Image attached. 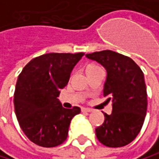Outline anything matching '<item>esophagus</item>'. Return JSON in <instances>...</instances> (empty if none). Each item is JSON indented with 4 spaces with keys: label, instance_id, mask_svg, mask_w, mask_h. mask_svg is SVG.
I'll return each mask as SVG.
<instances>
[{
    "label": "esophagus",
    "instance_id": "34e87169",
    "mask_svg": "<svg viewBox=\"0 0 159 159\" xmlns=\"http://www.w3.org/2000/svg\"><path fill=\"white\" fill-rule=\"evenodd\" d=\"M82 112L83 113H90L91 109H89V108H82Z\"/></svg>",
    "mask_w": 159,
    "mask_h": 159
}]
</instances>
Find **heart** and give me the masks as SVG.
<instances>
[{"mask_svg":"<svg viewBox=\"0 0 159 159\" xmlns=\"http://www.w3.org/2000/svg\"><path fill=\"white\" fill-rule=\"evenodd\" d=\"M101 68L99 65L97 64H94V63H91V64H89L87 67H86V72H89V71H91V70H97Z\"/></svg>","mask_w":159,"mask_h":159,"instance_id":"obj_1","label":"heart"}]
</instances>
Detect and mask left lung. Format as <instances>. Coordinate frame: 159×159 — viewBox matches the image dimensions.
Here are the masks:
<instances>
[{
  "label": "left lung",
  "instance_id": "8db88e82",
  "mask_svg": "<svg viewBox=\"0 0 159 159\" xmlns=\"http://www.w3.org/2000/svg\"><path fill=\"white\" fill-rule=\"evenodd\" d=\"M86 57L105 68L103 96L113 102L112 114L104 113V122L96 129V136L105 146H125L137 137L144 122L147 92L143 72L130 57L112 50Z\"/></svg>",
  "mask_w": 159,
  "mask_h": 159
}]
</instances>
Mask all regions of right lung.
<instances>
[{
  "instance_id": "add662e5",
  "label": "right lung",
  "mask_w": 159,
  "mask_h": 159,
  "mask_svg": "<svg viewBox=\"0 0 159 159\" xmlns=\"http://www.w3.org/2000/svg\"><path fill=\"white\" fill-rule=\"evenodd\" d=\"M84 53H49L31 59L18 75L14 94L15 112L25 135L33 143L55 147L64 143L72 117L81 112L62 107L59 90Z\"/></svg>"
}]
</instances>
